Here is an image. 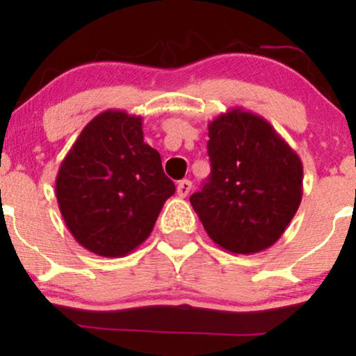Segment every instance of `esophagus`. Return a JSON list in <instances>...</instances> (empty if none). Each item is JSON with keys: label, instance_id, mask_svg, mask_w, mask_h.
I'll return each instance as SVG.
<instances>
[{"label": "esophagus", "instance_id": "34e87169", "mask_svg": "<svg viewBox=\"0 0 356 356\" xmlns=\"http://www.w3.org/2000/svg\"><path fill=\"white\" fill-rule=\"evenodd\" d=\"M191 189H192V182L187 181V179H184V181L177 184V194L181 195V197H186V195L191 192Z\"/></svg>", "mask_w": 356, "mask_h": 356}]
</instances>
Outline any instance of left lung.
<instances>
[{
  "instance_id": "left-lung-1",
  "label": "left lung",
  "mask_w": 356,
  "mask_h": 356,
  "mask_svg": "<svg viewBox=\"0 0 356 356\" xmlns=\"http://www.w3.org/2000/svg\"><path fill=\"white\" fill-rule=\"evenodd\" d=\"M211 175L191 195L207 236L234 254L276 243L303 197V164L266 118L241 107L209 122Z\"/></svg>"
}]
</instances>
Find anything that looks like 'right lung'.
I'll use <instances>...</instances> for the list:
<instances>
[{"label": "right lung", "instance_id": "add662e5", "mask_svg": "<svg viewBox=\"0 0 356 356\" xmlns=\"http://www.w3.org/2000/svg\"><path fill=\"white\" fill-rule=\"evenodd\" d=\"M56 201L76 243L104 257H122L149 238L175 192L161 154L144 142L142 117L105 110L88 122L55 182Z\"/></svg>", "mask_w": 356, "mask_h": 356}]
</instances>
